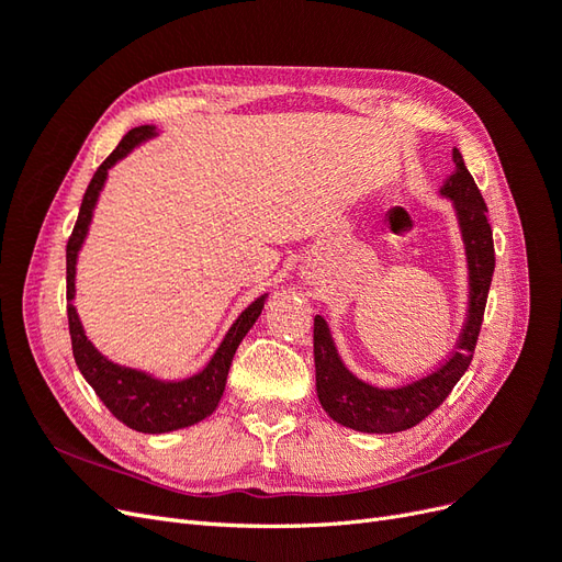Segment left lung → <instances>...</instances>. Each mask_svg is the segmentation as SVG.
I'll return each instance as SVG.
<instances>
[{"instance_id":"8db88e82","label":"left lung","mask_w":562,"mask_h":562,"mask_svg":"<svg viewBox=\"0 0 562 562\" xmlns=\"http://www.w3.org/2000/svg\"><path fill=\"white\" fill-rule=\"evenodd\" d=\"M454 171L440 184L438 194L450 199L462 234L469 269L467 323L450 359L429 375L401 386H378L356 378L337 353L335 339L323 316H314L316 394L330 419L363 434H396L413 429L448 398L452 386L471 366L479 342L485 302L495 274V246L487 223V206L467 171L459 149H452Z\"/></svg>"}]
</instances>
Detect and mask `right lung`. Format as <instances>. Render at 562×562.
Segmentation results:
<instances>
[{
  "label": "right lung",
  "instance_id": "1",
  "mask_svg": "<svg viewBox=\"0 0 562 562\" xmlns=\"http://www.w3.org/2000/svg\"><path fill=\"white\" fill-rule=\"evenodd\" d=\"M157 126L151 124L131 128L124 135L122 143L116 145V149L95 171L87 194H83L75 232L70 236V241H67V321H70L72 353L77 368L83 380L91 384L98 398L105 403L108 411L119 422H124L128 429L140 434H168L187 429L215 413L220 398H223L234 353L239 349L241 339L248 335V330L255 326V321L262 314L265 300L269 295L262 293L260 297H255L248 307L236 316V321L225 333L223 342L213 351L209 363L196 370L194 375H187L180 380H164L155 375V372L116 363L108 359V356L91 342L75 307L79 252L83 244H87V236L93 223V211L98 206L100 192L105 190L110 168L126 159L135 147L157 138Z\"/></svg>",
  "mask_w": 562,
  "mask_h": 562
}]
</instances>
